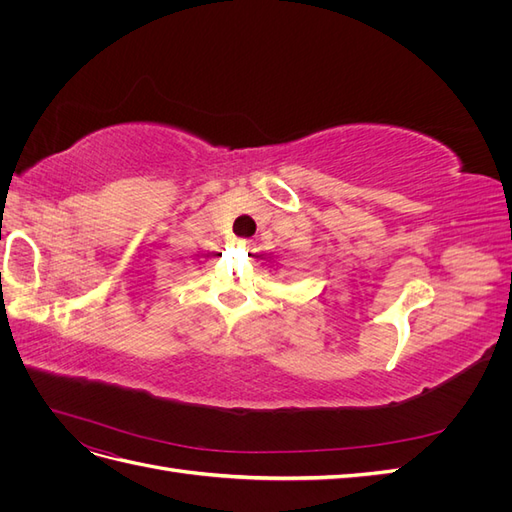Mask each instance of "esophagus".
<instances>
[{"label": "esophagus", "instance_id": "obj_1", "mask_svg": "<svg viewBox=\"0 0 512 512\" xmlns=\"http://www.w3.org/2000/svg\"><path fill=\"white\" fill-rule=\"evenodd\" d=\"M235 243H237L239 247H252V245H254L250 239H235Z\"/></svg>", "mask_w": 512, "mask_h": 512}]
</instances>
